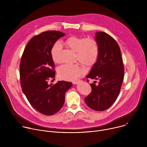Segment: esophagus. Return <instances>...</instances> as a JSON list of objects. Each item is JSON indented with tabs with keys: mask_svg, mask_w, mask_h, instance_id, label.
Wrapping results in <instances>:
<instances>
[{
	"mask_svg": "<svg viewBox=\"0 0 147 147\" xmlns=\"http://www.w3.org/2000/svg\"><path fill=\"white\" fill-rule=\"evenodd\" d=\"M79 83V81H74L73 82V84H78Z\"/></svg>",
	"mask_w": 147,
	"mask_h": 147,
	"instance_id": "esophagus-1",
	"label": "esophagus"
}]
</instances>
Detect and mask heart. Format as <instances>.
<instances>
[{
	"label": "heart",
	"mask_w": 147,
	"mask_h": 147,
	"mask_svg": "<svg viewBox=\"0 0 147 147\" xmlns=\"http://www.w3.org/2000/svg\"><path fill=\"white\" fill-rule=\"evenodd\" d=\"M63 44L69 48L76 52V56L79 61L85 65L91 66L96 62L99 55V46L97 40L92 38H86L71 35L63 41ZM61 45L55 43L51 49V55L55 63H60V54ZM86 73V68L77 65L66 64L60 67L57 71L60 79L74 81Z\"/></svg>",
	"instance_id": "obj_1"
}]
</instances>
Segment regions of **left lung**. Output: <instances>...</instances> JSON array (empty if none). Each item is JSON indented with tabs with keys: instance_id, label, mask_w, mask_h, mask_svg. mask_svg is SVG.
I'll return each instance as SVG.
<instances>
[{
	"instance_id": "1",
	"label": "left lung",
	"mask_w": 147,
	"mask_h": 147,
	"mask_svg": "<svg viewBox=\"0 0 147 147\" xmlns=\"http://www.w3.org/2000/svg\"><path fill=\"white\" fill-rule=\"evenodd\" d=\"M99 46L98 59L87 78L99 80L90 84L91 92L85 98L91 109L103 111L117 99L124 76V68L120 47L115 39L104 32L96 33Z\"/></svg>"
}]
</instances>
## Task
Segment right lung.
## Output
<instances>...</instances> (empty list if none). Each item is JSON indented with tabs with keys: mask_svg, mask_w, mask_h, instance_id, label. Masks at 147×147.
<instances>
[{
	"mask_svg": "<svg viewBox=\"0 0 147 147\" xmlns=\"http://www.w3.org/2000/svg\"><path fill=\"white\" fill-rule=\"evenodd\" d=\"M65 34L58 31L42 32L32 37L24 48L20 63L22 91L31 106L45 115L56 113L63 106L66 92L71 82L58 81L48 85L55 77V65L51 55L52 46Z\"/></svg>",
	"mask_w": 147,
	"mask_h": 147,
	"instance_id": "right-lung-1",
	"label": "right lung"
}]
</instances>
